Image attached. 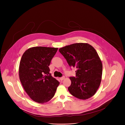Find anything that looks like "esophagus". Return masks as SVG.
Listing matches in <instances>:
<instances>
[{
	"label": "esophagus",
	"mask_w": 125,
	"mask_h": 125,
	"mask_svg": "<svg viewBox=\"0 0 125 125\" xmlns=\"http://www.w3.org/2000/svg\"><path fill=\"white\" fill-rule=\"evenodd\" d=\"M64 79H65V77H64V76H63V77H62L60 78V80L61 81H63V80Z\"/></svg>",
	"instance_id": "esophagus-1"
}]
</instances>
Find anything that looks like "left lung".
Segmentation results:
<instances>
[{"instance_id":"obj_1","label":"left lung","mask_w":125,"mask_h":125,"mask_svg":"<svg viewBox=\"0 0 125 125\" xmlns=\"http://www.w3.org/2000/svg\"><path fill=\"white\" fill-rule=\"evenodd\" d=\"M70 67H75L76 77H70L68 87L74 96L86 99L96 93L100 85L102 64L95 49L90 44L77 43L59 49Z\"/></svg>"}]
</instances>
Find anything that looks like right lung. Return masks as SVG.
I'll return each mask as SVG.
<instances>
[{
  "label": "right lung",
  "mask_w": 125,
  "mask_h": 125,
  "mask_svg": "<svg viewBox=\"0 0 125 125\" xmlns=\"http://www.w3.org/2000/svg\"><path fill=\"white\" fill-rule=\"evenodd\" d=\"M58 48L37 46L22 55L19 78L25 92L34 101L44 103L54 96L59 82L49 73V66Z\"/></svg>",
  "instance_id": "obj_1"
}]
</instances>
